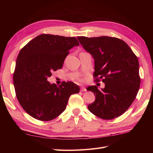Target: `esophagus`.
<instances>
[{
  "label": "esophagus",
  "instance_id": "1",
  "mask_svg": "<svg viewBox=\"0 0 153 153\" xmlns=\"http://www.w3.org/2000/svg\"><path fill=\"white\" fill-rule=\"evenodd\" d=\"M81 91L82 92H85V91H87V89L85 88V87H81Z\"/></svg>",
  "mask_w": 153,
  "mask_h": 153
}]
</instances>
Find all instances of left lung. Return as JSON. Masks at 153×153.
<instances>
[{
	"label": "left lung",
	"mask_w": 153,
	"mask_h": 153,
	"mask_svg": "<svg viewBox=\"0 0 153 153\" xmlns=\"http://www.w3.org/2000/svg\"><path fill=\"white\" fill-rule=\"evenodd\" d=\"M85 50L95 60V82L100 79L105 88L96 85L87 90L96 99L88 106L89 111L103 120L121 116L134 101L140 87L137 57L126 42L116 37H77Z\"/></svg>",
	"instance_id": "left-lung-1"
}]
</instances>
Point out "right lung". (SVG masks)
I'll return each mask as SVG.
<instances>
[{
	"instance_id": "add662e5",
	"label": "right lung",
	"mask_w": 153,
	"mask_h": 153,
	"mask_svg": "<svg viewBox=\"0 0 153 153\" xmlns=\"http://www.w3.org/2000/svg\"><path fill=\"white\" fill-rule=\"evenodd\" d=\"M79 45L74 37L44 33L19 51L13 74L16 95L33 118L41 121L56 118L66 109L70 97L79 92L73 82H62L57 86L47 81L53 71L62 68L70 49Z\"/></svg>"
}]
</instances>
